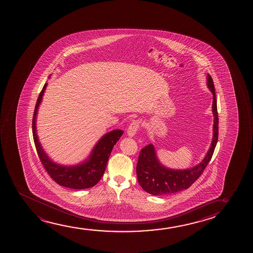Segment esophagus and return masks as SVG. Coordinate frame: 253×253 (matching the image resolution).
<instances>
[{
  "label": "esophagus",
  "instance_id": "1",
  "mask_svg": "<svg viewBox=\"0 0 253 253\" xmlns=\"http://www.w3.org/2000/svg\"><path fill=\"white\" fill-rule=\"evenodd\" d=\"M139 127H140V122L139 120H134L132 122L131 124L128 125V129H127V134L129 136H134L136 134V132L138 130Z\"/></svg>",
  "mask_w": 253,
  "mask_h": 253
}]
</instances>
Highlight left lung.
I'll list each match as a JSON object with an SVG mask.
<instances>
[{
  "label": "left lung",
  "mask_w": 253,
  "mask_h": 253,
  "mask_svg": "<svg viewBox=\"0 0 253 253\" xmlns=\"http://www.w3.org/2000/svg\"><path fill=\"white\" fill-rule=\"evenodd\" d=\"M208 86L212 92V113L214 121L213 138L207 156L200 164L189 169H169L159 163L152 144L145 146L139 154L138 162L136 165V175L139 184L147 193L153 195H163L174 194L184 189H187L199 179V177L201 176L208 166L214 152L218 135L217 99L215 96L213 80L209 74L208 75Z\"/></svg>",
  "instance_id": "1"
}]
</instances>
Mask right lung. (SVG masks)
<instances>
[{
	"mask_svg": "<svg viewBox=\"0 0 253 253\" xmlns=\"http://www.w3.org/2000/svg\"><path fill=\"white\" fill-rule=\"evenodd\" d=\"M46 84H44L39 95L32 123L33 136L40 161L50 177L60 186L73 189H84L93 187L100 180L101 177L103 176L111 150L124 134V131L120 129H115L104 135L97 142V145L95 146L88 160L80 165L65 167L52 163L43 151L42 145L39 142L35 125L39 105L42 102Z\"/></svg>",
	"mask_w": 253,
	"mask_h": 253,
	"instance_id": "1",
	"label": "right lung"
}]
</instances>
